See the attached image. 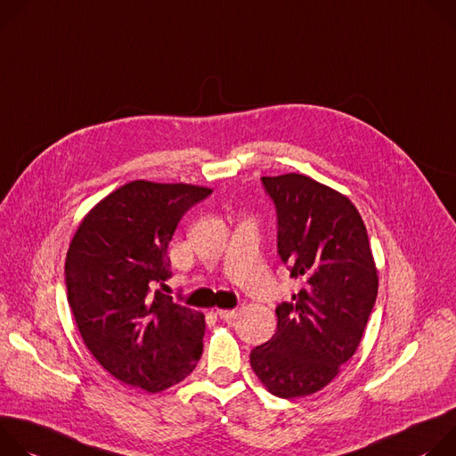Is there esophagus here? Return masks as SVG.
<instances>
[{
  "mask_svg": "<svg viewBox=\"0 0 456 456\" xmlns=\"http://www.w3.org/2000/svg\"><path fill=\"white\" fill-rule=\"evenodd\" d=\"M217 315H219L223 321L230 322V321H235V319L239 317V310H217Z\"/></svg>",
  "mask_w": 456,
  "mask_h": 456,
  "instance_id": "1",
  "label": "esophagus"
}]
</instances>
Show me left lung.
I'll return each instance as SVG.
<instances>
[{
	"label": "left lung",
	"mask_w": 456,
	"mask_h": 456,
	"mask_svg": "<svg viewBox=\"0 0 456 456\" xmlns=\"http://www.w3.org/2000/svg\"><path fill=\"white\" fill-rule=\"evenodd\" d=\"M275 202L281 259L302 286L277 306V331L249 355L275 396L321 391L357 351L379 273L364 221L340 191L302 174L263 177Z\"/></svg>",
	"instance_id": "obj_1"
}]
</instances>
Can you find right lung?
Returning a JSON list of instances; mask_svg holds the SVG:
<instances>
[{
  "instance_id": "obj_1",
  "label": "right lung",
  "mask_w": 456,
  "mask_h": 456,
  "mask_svg": "<svg viewBox=\"0 0 456 456\" xmlns=\"http://www.w3.org/2000/svg\"><path fill=\"white\" fill-rule=\"evenodd\" d=\"M212 188L130 181L79 223L65 261L67 298L85 346L118 380L148 393L184 380L202 355L205 315L154 288L170 279L168 244Z\"/></svg>"
}]
</instances>
